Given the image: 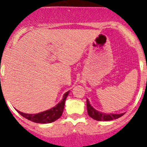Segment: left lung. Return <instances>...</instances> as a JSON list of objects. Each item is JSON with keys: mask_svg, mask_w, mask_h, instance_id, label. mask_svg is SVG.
<instances>
[{"mask_svg": "<svg viewBox=\"0 0 147 147\" xmlns=\"http://www.w3.org/2000/svg\"><path fill=\"white\" fill-rule=\"evenodd\" d=\"M86 107H87V113H88V115L90 117H92L94 120H98V121H108V120H116V119L120 118V117H122L123 115L124 114V113H121V114H105V113L98 112L92 107L88 100H86Z\"/></svg>", "mask_w": 147, "mask_h": 147, "instance_id": "1", "label": "left lung"}]
</instances>
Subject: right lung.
<instances>
[{
  "mask_svg": "<svg viewBox=\"0 0 147 147\" xmlns=\"http://www.w3.org/2000/svg\"><path fill=\"white\" fill-rule=\"evenodd\" d=\"M68 94H69V91L67 92L63 95V97L62 100L61 101V103H58L57 105L51 110H46L44 112L39 113L37 114H27V113L20 112L18 110V111L22 117L32 121V122L37 123H49L54 122L55 120L59 119L63 113L66 98H67Z\"/></svg>",
  "mask_w": 147,
  "mask_h": 147,
  "instance_id": "1",
  "label": "right lung"
}]
</instances>
